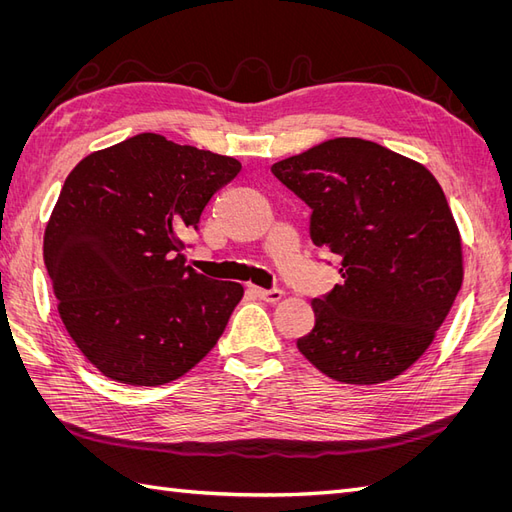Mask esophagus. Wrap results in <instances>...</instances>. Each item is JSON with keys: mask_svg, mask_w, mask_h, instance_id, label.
I'll return each instance as SVG.
<instances>
[{"mask_svg": "<svg viewBox=\"0 0 512 512\" xmlns=\"http://www.w3.org/2000/svg\"><path fill=\"white\" fill-rule=\"evenodd\" d=\"M252 292L256 294L258 299H262V301H267V303H277L280 301L282 297H284V290H280V288H273V290H265V288H256V286H252Z\"/></svg>", "mask_w": 512, "mask_h": 512, "instance_id": "34e87169", "label": "esophagus"}]
</instances>
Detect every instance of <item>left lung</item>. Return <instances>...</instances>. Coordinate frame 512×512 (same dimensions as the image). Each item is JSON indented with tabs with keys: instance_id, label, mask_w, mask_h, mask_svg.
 Masks as SVG:
<instances>
[{
	"instance_id": "left-lung-1",
	"label": "left lung",
	"mask_w": 512,
	"mask_h": 512,
	"mask_svg": "<svg viewBox=\"0 0 512 512\" xmlns=\"http://www.w3.org/2000/svg\"><path fill=\"white\" fill-rule=\"evenodd\" d=\"M312 209L309 235L339 258L337 284L297 342L346 384L393 380L421 359L463 282L461 237L429 170L363 138H331L271 166Z\"/></svg>"
}]
</instances>
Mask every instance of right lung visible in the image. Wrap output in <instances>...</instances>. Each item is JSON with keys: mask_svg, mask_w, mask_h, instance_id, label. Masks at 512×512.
Returning a JSON list of instances; mask_svg holds the SVG:
<instances>
[{"mask_svg": "<svg viewBox=\"0 0 512 512\" xmlns=\"http://www.w3.org/2000/svg\"><path fill=\"white\" fill-rule=\"evenodd\" d=\"M241 162L143 132L72 168L44 230L61 322L106 378L173 382L218 344L243 297L185 265V230Z\"/></svg>", "mask_w": 512, "mask_h": 512, "instance_id": "right-lung-1", "label": "right lung"}]
</instances>
